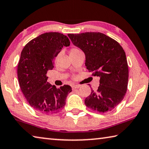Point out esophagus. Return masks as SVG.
<instances>
[{
    "label": "esophagus",
    "instance_id": "34e87169",
    "mask_svg": "<svg viewBox=\"0 0 149 149\" xmlns=\"http://www.w3.org/2000/svg\"><path fill=\"white\" fill-rule=\"evenodd\" d=\"M80 87V85H73L72 86V89H78V88Z\"/></svg>",
    "mask_w": 149,
    "mask_h": 149
}]
</instances>
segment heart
Returning <instances> with one entry per match:
<instances>
[{
    "instance_id": "1",
    "label": "heart",
    "mask_w": 149,
    "mask_h": 149,
    "mask_svg": "<svg viewBox=\"0 0 149 149\" xmlns=\"http://www.w3.org/2000/svg\"><path fill=\"white\" fill-rule=\"evenodd\" d=\"M81 52V50L77 49V48H72V49H71V50H70V54H76V53H78V52Z\"/></svg>"
}]
</instances>
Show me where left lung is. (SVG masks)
Masks as SVG:
<instances>
[{"mask_svg": "<svg viewBox=\"0 0 149 149\" xmlns=\"http://www.w3.org/2000/svg\"><path fill=\"white\" fill-rule=\"evenodd\" d=\"M75 46L85 54V66L100 77L98 89L85 99L86 107L98 112L112 110L127 91L129 70L124 50L114 39L99 32L68 34Z\"/></svg>", "mask_w": 149, "mask_h": 149, "instance_id": "1", "label": "left lung"}]
</instances>
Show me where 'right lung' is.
Instances as JSON below:
<instances>
[{"instance_id":"obj_1","label":"right lung","mask_w":149,"mask_h":149,"mask_svg":"<svg viewBox=\"0 0 149 149\" xmlns=\"http://www.w3.org/2000/svg\"><path fill=\"white\" fill-rule=\"evenodd\" d=\"M70 45L66 35L58 32L40 35L24 47L17 65L19 85L27 102L37 112L54 114L65 104L70 85L57 89L47 82V72L54 68L55 57Z\"/></svg>"}]
</instances>
